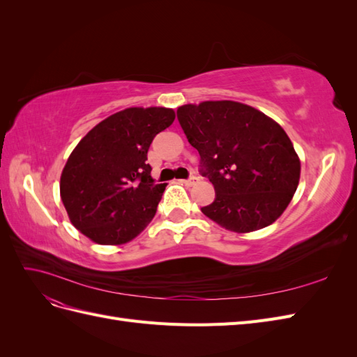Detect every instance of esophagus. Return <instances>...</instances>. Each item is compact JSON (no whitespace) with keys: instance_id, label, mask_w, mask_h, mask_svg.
<instances>
[{"instance_id":"esophagus-1","label":"esophagus","mask_w":357,"mask_h":357,"mask_svg":"<svg viewBox=\"0 0 357 357\" xmlns=\"http://www.w3.org/2000/svg\"><path fill=\"white\" fill-rule=\"evenodd\" d=\"M183 183H185L186 186H193V185H197V183H198V177H195V176H190L189 178L183 180Z\"/></svg>"}]
</instances>
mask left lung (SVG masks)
I'll list each match as a JSON object with an SVG mask.
<instances>
[{
  "instance_id": "left-lung-1",
  "label": "left lung",
  "mask_w": 357,
  "mask_h": 357,
  "mask_svg": "<svg viewBox=\"0 0 357 357\" xmlns=\"http://www.w3.org/2000/svg\"><path fill=\"white\" fill-rule=\"evenodd\" d=\"M180 126L201 156L199 172L214 186L201 211L234 232L275 222L296 192L301 162L273 119L235 101H205L177 110Z\"/></svg>"
}]
</instances>
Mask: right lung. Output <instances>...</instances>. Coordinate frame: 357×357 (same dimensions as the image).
Returning a JSON list of instances; mask_svg holds the SVG:
<instances>
[{"mask_svg": "<svg viewBox=\"0 0 357 357\" xmlns=\"http://www.w3.org/2000/svg\"><path fill=\"white\" fill-rule=\"evenodd\" d=\"M174 119L164 107H132L80 139L62 171L61 198L83 235L104 245L123 244L153 219L167 185L150 176L147 152Z\"/></svg>", "mask_w": 357, "mask_h": 357, "instance_id": "obj_1", "label": "right lung"}]
</instances>
